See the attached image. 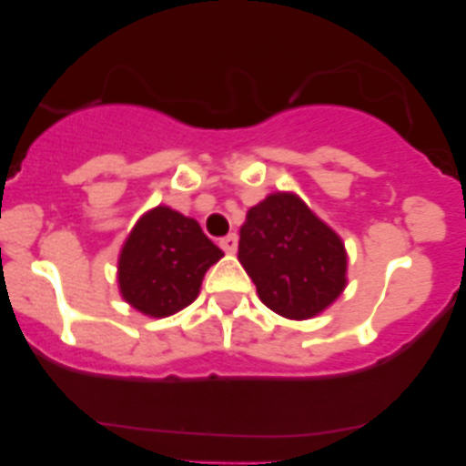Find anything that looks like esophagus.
I'll return each instance as SVG.
<instances>
[{
  "mask_svg": "<svg viewBox=\"0 0 466 466\" xmlns=\"http://www.w3.org/2000/svg\"><path fill=\"white\" fill-rule=\"evenodd\" d=\"M218 246L223 248L228 255H234V252H237V246H238V237H237V234H228V237L220 238Z\"/></svg>",
  "mask_w": 466,
  "mask_h": 466,
  "instance_id": "1",
  "label": "esophagus"
}]
</instances>
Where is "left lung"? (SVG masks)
<instances>
[{"label": "left lung", "mask_w": 466, "mask_h": 466, "mask_svg": "<svg viewBox=\"0 0 466 466\" xmlns=\"http://www.w3.org/2000/svg\"><path fill=\"white\" fill-rule=\"evenodd\" d=\"M238 261L261 302L289 320L318 316L347 284L340 237L295 194H270L248 211Z\"/></svg>", "instance_id": "8db88e82"}]
</instances>
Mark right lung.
Returning <instances> with one entry per match:
<instances>
[{
	"mask_svg": "<svg viewBox=\"0 0 466 466\" xmlns=\"http://www.w3.org/2000/svg\"><path fill=\"white\" fill-rule=\"evenodd\" d=\"M223 257L200 229L171 207L146 211L119 255L121 298L150 318H167L189 307L205 272Z\"/></svg>",
	"mask_w": 466,
	"mask_h": 466,
	"instance_id": "right-lung-1",
	"label": "right lung"
}]
</instances>
